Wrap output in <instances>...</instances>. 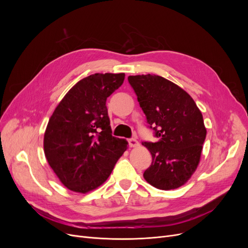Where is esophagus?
<instances>
[{"label": "esophagus", "instance_id": "1", "mask_svg": "<svg viewBox=\"0 0 248 248\" xmlns=\"http://www.w3.org/2000/svg\"><path fill=\"white\" fill-rule=\"evenodd\" d=\"M128 145H129V147H131V148H136L140 144H139V141L136 139H129L128 140Z\"/></svg>", "mask_w": 248, "mask_h": 248}]
</instances>
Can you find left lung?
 <instances>
[{"label": "left lung", "instance_id": "left-lung-1", "mask_svg": "<svg viewBox=\"0 0 248 248\" xmlns=\"http://www.w3.org/2000/svg\"><path fill=\"white\" fill-rule=\"evenodd\" d=\"M127 79L159 139L142 142L152 154L145 180L160 190L183 186L196 171L206 138L200 109L184 89L162 76L142 74Z\"/></svg>", "mask_w": 248, "mask_h": 248}]
</instances>
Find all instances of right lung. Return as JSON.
Listing matches in <instances>:
<instances>
[{
    "label": "right lung",
    "mask_w": 248,
    "mask_h": 248,
    "mask_svg": "<svg viewBox=\"0 0 248 248\" xmlns=\"http://www.w3.org/2000/svg\"><path fill=\"white\" fill-rule=\"evenodd\" d=\"M124 73H94L78 81L51 115L44 135L48 164L69 190L85 194L108 180L127 141L112 137L107 98Z\"/></svg>",
    "instance_id": "right-lung-1"
}]
</instances>
